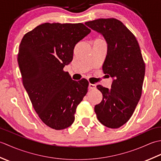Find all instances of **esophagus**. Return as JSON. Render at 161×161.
<instances>
[{
	"instance_id": "34e87169",
	"label": "esophagus",
	"mask_w": 161,
	"mask_h": 161,
	"mask_svg": "<svg viewBox=\"0 0 161 161\" xmlns=\"http://www.w3.org/2000/svg\"><path fill=\"white\" fill-rule=\"evenodd\" d=\"M88 88H89L90 90L95 89V88H96V85L93 84H89V85H88Z\"/></svg>"
}]
</instances>
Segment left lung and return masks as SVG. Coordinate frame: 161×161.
Here are the masks:
<instances>
[{
    "instance_id": "left-lung-1",
    "label": "left lung",
    "mask_w": 161,
    "mask_h": 161,
    "mask_svg": "<svg viewBox=\"0 0 161 161\" xmlns=\"http://www.w3.org/2000/svg\"><path fill=\"white\" fill-rule=\"evenodd\" d=\"M85 24L107 42L102 70L113 78L110 89L97 86L103 98L95 106V112L102 125L117 129L131 117L141 97L145 64L141 48L133 33L118 19H100Z\"/></svg>"
}]
</instances>
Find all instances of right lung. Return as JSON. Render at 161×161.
<instances>
[{"mask_svg": "<svg viewBox=\"0 0 161 161\" xmlns=\"http://www.w3.org/2000/svg\"><path fill=\"white\" fill-rule=\"evenodd\" d=\"M91 32L83 23H45L26 33L18 64L24 88L43 123L61 130L73 124L78 104L88 91L86 79L74 81L64 71L75 45Z\"/></svg>", "mask_w": 161, "mask_h": 161, "instance_id": "right-lung-1", "label": "right lung"}]
</instances>
